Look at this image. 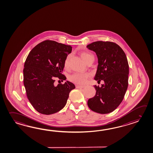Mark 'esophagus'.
<instances>
[{"label":"esophagus","mask_w":153,"mask_h":153,"mask_svg":"<svg viewBox=\"0 0 153 153\" xmlns=\"http://www.w3.org/2000/svg\"><path fill=\"white\" fill-rule=\"evenodd\" d=\"M84 85H77L76 86V87L77 88H84Z\"/></svg>","instance_id":"1"}]
</instances>
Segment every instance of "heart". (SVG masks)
Wrapping results in <instances>:
<instances>
[{
    "instance_id": "heart-1",
    "label": "heart",
    "mask_w": 153,
    "mask_h": 153,
    "mask_svg": "<svg viewBox=\"0 0 153 153\" xmlns=\"http://www.w3.org/2000/svg\"><path fill=\"white\" fill-rule=\"evenodd\" d=\"M82 59L86 63L91 60H94V55L91 53L89 51H83L80 54ZM68 56L64 62L65 67L68 66ZM90 77V75L89 74H74L70 76L69 79L70 81L77 85H84L88 81V78Z\"/></svg>"
}]
</instances>
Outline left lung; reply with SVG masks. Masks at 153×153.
I'll use <instances>...</instances> for the list:
<instances>
[{
    "label": "left lung",
    "instance_id": "1",
    "mask_svg": "<svg viewBox=\"0 0 153 153\" xmlns=\"http://www.w3.org/2000/svg\"><path fill=\"white\" fill-rule=\"evenodd\" d=\"M87 47L95 51L98 66L94 79L105 84L94 85L96 94L89 99L88 106L94 112L105 114L115 110L122 102L128 85L129 65L125 52L118 44L97 41Z\"/></svg>",
    "mask_w": 153,
    "mask_h": 153
}]
</instances>
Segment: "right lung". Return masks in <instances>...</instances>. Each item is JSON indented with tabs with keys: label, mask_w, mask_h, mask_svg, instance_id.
<instances>
[{
	"label": "right lung",
	"mask_w": 153,
	"mask_h": 153,
	"mask_svg": "<svg viewBox=\"0 0 153 153\" xmlns=\"http://www.w3.org/2000/svg\"><path fill=\"white\" fill-rule=\"evenodd\" d=\"M70 45L51 40L43 41L29 53L24 64V84L27 98L38 112L51 115L64 107L75 85L66 81L55 86V79L63 81L62 74Z\"/></svg>",
	"instance_id": "1"
}]
</instances>
